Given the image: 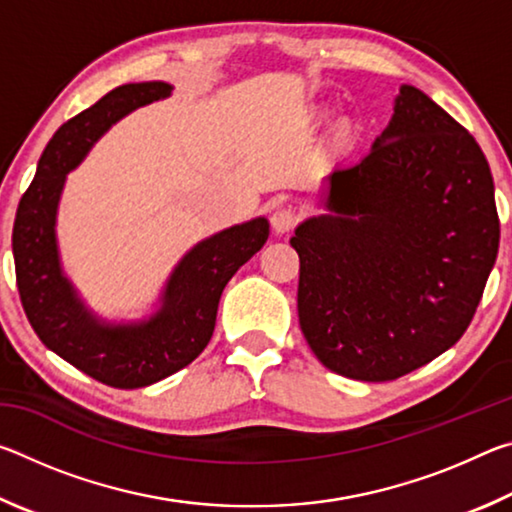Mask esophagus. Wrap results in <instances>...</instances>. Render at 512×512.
<instances>
[{"label": "esophagus", "mask_w": 512, "mask_h": 512, "mask_svg": "<svg viewBox=\"0 0 512 512\" xmlns=\"http://www.w3.org/2000/svg\"><path fill=\"white\" fill-rule=\"evenodd\" d=\"M296 221H298V214L291 205L277 207V210L271 214V225H273V230L277 232V235H284V232L293 230Z\"/></svg>", "instance_id": "34e87169"}]
</instances>
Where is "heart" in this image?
<instances>
[{
	"label": "heart",
	"instance_id": "1",
	"mask_svg": "<svg viewBox=\"0 0 512 512\" xmlns=\"http://www.w3.org/2000/svg\"><path fill=\"white\" fill-rule=\"evenodd\" d=\"M348 135H350V131H341V140H348Z\"/></svg>",
	"mask_w": 512,
	"mask_h": 512
}]
</instances>
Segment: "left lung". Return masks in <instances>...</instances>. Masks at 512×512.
Returning <instances> with one entry per match:
<instances>
[{
	"instance_id": "8db88e82",
	"label": "left lung",
	"mask_w": 512,
	"mask_h": 512,
	"mask_svg": "<svg viewBox=\"0 0 512 512\" xmlns=\"http://www.w3.org/2000/svg\"><path fill=\"white\" fill-rule=\"evenodd\" d=\"M298 223V318L336 375L391 381L461 339L499 250L495 183L474 137L413 85L370 153L325 178Z\"/></svg>"
}]
</instances>
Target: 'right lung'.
I'll list each match as a JSON object with an SVG mask.
<instances>
[{
    "label": "right lung",
    "instance_id": "1",
    "mask_svg": "<svg viewBox=\"0 0 512 512\" xmlns=\"http://www.w3.org/2000/svg\"><path fill=\"white\" fill-rule=\"evenodd\" d=\"M171 92L173 85L164 81L119 85L60 126L15 214L17 291L31 327L60 359L115 388L151 386L189 366L212 339L225 284L268 239L266 216L201 239L173 266L144 318L108 320L85 305L65 273L56 235L67 173L119 119Z\"/></svg>",
    "mask_w": 512,
    "mask_h": 512
}]
</instances>
